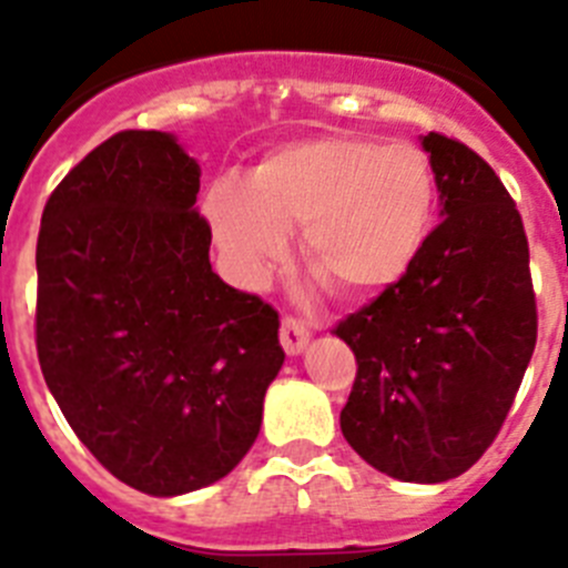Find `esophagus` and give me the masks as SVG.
Wrapping results in <instances>:
<instances>
[{
  "label": "esophagus",
  "mask_w": 568,
  "mask_h": 568,
  "mask_svg": "<svg viewBox=\"0 0 568 568\" xmlns=\"http://www.w3.org/2000/svg\"><path fill=\"white\" fill-rule=\"evenodd\" d=\"M307 344H310V329L304 321H295V318L281 321V346H284V353L301 355Z\"/></svg>",
  "instance_id": "esophagus-1"
}]
</instances>
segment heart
<instances>
[{"label": "heart", "mask_w": 568, "mask_h": 568, "mask_svg": "<svg viewBox=\"0 0 568 568\" xmlns=\"http://www.w3.org/2000/svg\"><path fill=\"white\" fill-rule=\"evenodd\" d=\"M435 170L415 144L327 135L270 153L253 182L222 179L204 215L230 275L258 284L304 227L301 253L315 273L349 295L395 287L433 230Z\"/></svg>", "instance_id": "1"}]
</instances>
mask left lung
I'll return each mask as SVG.
<instances>
[{
  "label": "left lung",
  "mask_w": 568,
  "mask_h": 568,
  "mask_svg": "<svg viewBox=\"0 0 568 568\" xmlns=\"http://www.w3.org/2000/svg\"><path fill=\"white\" fill-rule=\"evenodd\" d=\"M440 224L409 273L335 327L358 361L341 433L389 478L444 484L489 449L538 341L511 195L466 144L420 135Z\"/></svg>",
  "instance_id": "obj_1"
}]
</instances>
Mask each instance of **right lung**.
<instances>
[{
    "instance_id": "1",
    "label": "right lung",
    "mask_w": 568,
    "mask_h": 568,
    "mask_svg": "<svg viewBox=\"0 0 568 568\" xmlns=\"http://www.w3.org/2000/svg\"><path fill=\"white\" fill-rule=\"evenodd\" d=\"M202 168L162 130H122L70 170L37 241V353L93 458L155 498L250 453L284 364L278 313L213 273Z\"/></svg>"
}]
</instances>
